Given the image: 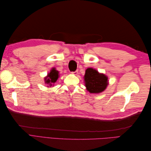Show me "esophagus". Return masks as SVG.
<instances>
[{
  "label": "esophagus",
  "instance_id": "obj_1",
  "mask_svg": "<svg viewBox=\"0 0 151 151\" xmlns=\"http://www.w3.org/2000/svg\"><path fill=\"white\" fill-rule=\"evenodd\" d=\"M72 74L75 75V76H76V75H77V74H78V70H76V71H75V72H72Z\"/></svg>",
  "mask_w": 151,
  "mask_h": 151
}]
</instances>
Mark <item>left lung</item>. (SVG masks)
Wrapping results in <instances>:
<instances>
[{
    "instance_id": "8db88e82",
    "label": "left lung",
    "mask_w": 151,
    "mask_h": 151,
    "mask_svg": "<svg viewBox=\"0 0 151 151\" xmlns=\"http://www.w3.org/2000/svg\"><path fill=\"white\" fill-rule=\"evenodd\" d=\"M86 89L90 93H100L106 88L108 77L93 68H88L84 77Z\"/></svg>"
}]
</instances>
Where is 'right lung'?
Returning <instances> with one entry per match:
<instances>
[{"instance_id":"right-lung-1","label":"right lung","mask_w":151,"mask_h":151,"mask_svg":"<svg viewBox=\"0 0 151 151\" xmlns=\"http://www.w3.org/2000/svg\"><path fill=\"white\" fill-rule=\"evenodd\" d=\"M58 71L55 69V68H52V70H50V72L48 73L47 76L45 78V83L47 84L50 86H52L58 78Z\"/></svg>"}]
</instances>
